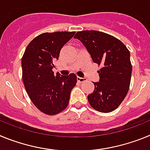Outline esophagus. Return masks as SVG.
Here are the masks:
<instances>
[{
	"label": "esophagus",
	"mask_w": 150,
	"mask_h": 150,
	"mask_svg": "<svg viewBox=\"0 0 150 150\" xmlns=\"http://www.w3.org/2000/svg\"><path fill=\"white\" fill-rule=\"evenodd\" d=\"M76 79H77V81L79 82V83H83V82L86 81V78L79 77V76H77V78H76Z\"/></svg>",
	"instance_id": "34e87169"
}]
</instances>
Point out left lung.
Wrapping results in <instances>:
<instances>
[{
    "label": "left lung",
    "instance_id": "1",
    "mask_svg": "<svg viewBox=\"0 0 150 150\" xmlns=\"http://www.w3.org/2000/svg\"><path fill=\"white\" fill-rule=\"evenodd\" d=\"M86 48L93 62L101 67L99 82L88 95L90 105L97 111L110 112L116 110L129 89L132 66L130 52L120 40L98 30L78 31L75 36Z\"/></svg>",
    "mask_w": 150,
    "mask_h": 150
}]
</instances>
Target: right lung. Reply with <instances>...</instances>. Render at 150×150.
<instances>
[{
  "label": "right lung",
  "instance_id": "obj_1",
  "mask_svg": "<svg viewBox=\"0 0 150 150\" xmlns=\"http://www.w3.org/2000/svg\"><path fill=\"white\" fill-rule=\"evenodd\" d=\"M75 32L43 33L28 45L22 59V80L29 98L41 112L55 115L68 105L76 76L71 74L54 75L53 62L58 60L62 48Z\"/></svg>",
  "mask_w": 150,
  "mask_h": 150
}]
</instances>
